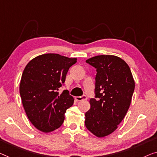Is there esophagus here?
Masks as SVG:
<instances>
[{
    "instance_id": "1",
    "label": "esophagus",
    "mask_w": 157,
    "mask_h": 157,
    "mask_svg": "<svg viewBox=\"0 0 157 157\" xmlns=\"http://www.w3.org/2000/svg\"><path fill=\"white\" fill-rule=\"evenodd\" d=\"M75 99L77 100V101H86V100L87 99V98H86V97L85 95H83V96H82V97H75Z\"/></svg>"
}]
</instances>
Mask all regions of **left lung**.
Returning <instances> with one entry per match:
<instances>
[{
    "label": "left lung",
    "mask_w": 157,
    "mask_h": 157,
    "mask_svg": "<svg viewBox=\"0 0 157 157\" xmlns=\"http://www.w3.org/2000/svg\"><path fill=\"white\" fill-rule=\"evenodd\" d=\"M97 69L95 97L90 100L85 113L86 128L98 137L114 132L129 109L135 90V80L125 60L116 56L101 55L89 58Z\"/></svg>",
    "instance_id": "1"
}]
</instances>
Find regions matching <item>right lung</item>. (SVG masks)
Returning <instances> with one entry per match:
<instances>
[{"mask_svg": "<svg viewBox=\"0 0 157 157\" xmlns=\"http://www.w3.org/2000/svg\"><path fill=\"white\" fill-rule=\"evenodd\" d=\"M77 58L57 53L36 56L28 63L21 78L20 94L27 116L35 128L49 132L60 128L73 97L67 90L59 95L70 67Z\"/></svg>", "mask_w": 157, "mask_h": 157, "instance_id": "1", "label": "right lung"}]
</instances>
